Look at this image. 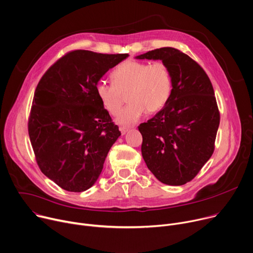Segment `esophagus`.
<instances>
[{
  "instance_id": "1",
  "label": "esophagus",
  "mask_w": 253,
  "mask_h": 253,
  "mask_svg": "<svg viewBox=\"0 0 253 253\" xmlns=\"http://www.w3.org/2000/svg\"><path fill=\"white\" fill-rule=\"evenodd\" d=\"M120 130H121L122 134H126L127 132V130H128V127H126V126H120Z\"/></svg>"
}]
</instances>
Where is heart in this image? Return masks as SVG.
<instances>
[{
    "label": "heart",
    "instance_id": "b5f03b06",
    "mask_svg": "<svg viewBox=\"0 0 253 253\" xmlns=\"http://www.w3.org/2000/svg\"><path fill=\"white\" fill-rule=\"evenodd\" d=\"M112 83L99 80L95 90L99 101L110 115H117L127 94L129 102L118 116L121 124L135 123L146 112L162 109L172 92V76L169 67L164 62L152 64L143 61L128 60L119 65L111 73Z\"/></svg>",
    "mask_w": 253,
    "mask_h": 253
}]
</instances>
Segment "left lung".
<instances>
[{
  "label": "left lung",
  "instance_id": "1",
  "mask_svg": "<svg viewBox=\"0 0 253 253\" xmlns=\"http://www.w3.org/2000/svg\"><path fill=\"white\" fill-rule=\"evenodd\" d=\"M135 58L162 60L170 69L173 87L166 105L138 126L143 158L160 182L184 185L214 152L220 114L212 83L197 62L176 48L155 49Z\"/></svg>",
  "mask_w": 253,
  "mask_h": 253
}]
</instances>
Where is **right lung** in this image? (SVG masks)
I'll list each match as a JSON object with an SVG mask.
<instances>
[{
	"instance_id": "1",
	"label": "right lung",
	"mask_w": 253,
	"mask_h": 253,
	"mask_svg": "<svg viewBox=\"0 0 253 253\" xmlns=\"http://www.w3.org/2000/svg\"><path fill=\"white\" fill-rule=\"evenodd\" d=\"M128 54L74 50L56 61L35 90L28 131L41 172L69 192L89 189L121 131L95 86Z\"/></svg>"
}]
</instances>
